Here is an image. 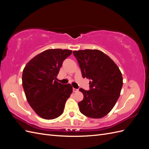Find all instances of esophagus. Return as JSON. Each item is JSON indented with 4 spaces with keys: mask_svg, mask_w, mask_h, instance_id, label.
Listing matches in <instances>:
<instances>
[{
    "mask_svg": "<svg viewBox=\"0 0 149 149\" xmlns=\"http://www.w3.org/2000/svg\"><path fill=\"white\" fill-rule=\"evenodd\" d=\"M73 92L76 93V92H78V89H75V88H73Z\"/></svg>",
    "mask_w": 149,
    "mask_h": 149,
    "instance_id": "34e87169",
    "label": "esophagus"
}]
</instances>
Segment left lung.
<instances>
[{"mask_svg":"<svg viewBox=\"0 0 149 149\" xmlns=\"http://www.w3.org/2000/svg\"><path fill=\"white\" fill-rule=\"evenodd\" d=\"M83 77L90 79L89 91L80 88L83 100L79 111L88 118L98 119L112 109L119 97L123 84L122 73L117 65L98 49L74 51Z\"/></svg>","mask_w":149,"mask_h":149,"instance_id":"8db88e82","label":"left lung"}]
</instances>
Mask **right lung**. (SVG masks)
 Returning a JSON list of instances; mask_svg holds the SVG:
<instances>
[{"label":"right lung","mask_w":149,"mask_h":149,"mask_svg":"<svg viewBox=\"0 0 149 149\" xmlns=\"http://www.w3.org/2000/svg\"><path fill=\"white\" fill-rule=\"evenodd\" d=\"M71 53L70 49H47L33 58L24 68L22 86L26 100L40 118L53 119L64 111L73 87L56 79L63 62Z\"/></svg>","instance_id":"right-lung-1"}]
</instances>
